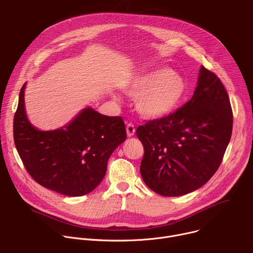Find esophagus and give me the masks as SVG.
Masks as SVG:
<instances>
[{
	"label": "esophagus",
	"instance_id": "esophagus-1",
	"mask_svg": "<svg viewBox=\"0 0 253 253\" xmlns=\"http://www.w3.org/2000/svg\"><path fill=\"white\" fill-rule=\"evenodd\" d=\"M135 126L132 124V123H128L127 126H126V132H127V135L129 137L133 136L135 134Z\"/></svg>",
	"mask_w": 253,
	"mask_h": 253
}]
</instances>
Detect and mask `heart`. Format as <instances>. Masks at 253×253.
I'll return each instance as SVG.
<instances>
[{
  "label": "heart",
  "instance_id": "b5f03b06",
  "mask_svg": "<svg viewBox=\"0 0 253 253\" xmlns=\"http://www.w3.org/2000/svg\"><path fill=\"white\" fill-rule=\"evenodd\" d=\"M187 88L182 75L162 68L139 72L125 84L123 90L137 97V110L143 117L157 119L169 115L181 105Z\"/></svg>",
  "mask_w": 253,
  "mask_h": 253
}]
</instances>
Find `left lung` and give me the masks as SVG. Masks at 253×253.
<instances>
[{
    "label": "left lung",
    "mask_w": 253,
    "mask_h": 253,
    "mask_svg": "<svg viewBox=\"0 0 253 253\" xmlns=\"http://www.w3.org/2000/svg\"><path fill=\"white\" fill-rule=\"evenodd\" d=\"M232 124L223 84L201 66L191 100L168 116L137 128L144 147L140 165L143 181L162 196H180L198 189L220 166Z\"/></svg>",
    "instance_id": "left-lung-1"
}]
</instances>
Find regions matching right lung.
I'll list each match as a JSON object with an SVG mask.
<instances>
[{"label":"right lung","mask_w":253,"mask_h":253,"mask_svg":"<svg viewBox=\"0 0 253 253\" xmlns=\"http://www.w3.org/2000/svg\"><path fill=\"white\" fill-rule=\"evenodd\" d=\"M23 85L14 116V141L22 162L40 185L67 196H82L102 181L107 162L126 139L120 116L86 108L64 128L40 131L25 112Z\"/></svg>","instance_id":"obj_1"}]
</instances>
